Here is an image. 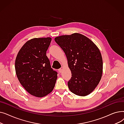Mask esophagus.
Returning a JSON list of instances; mask_svg holds the SVG:
<instances>
[{"instance_id":"1","label":"esophagus","mask_w":124,"mask_h":124,"mask_svg":"<svg viewBox=\"0 0 124 124\" xmlns=\"http://www.w3.org/2000/svg\"><path fill=\"white\" fill-rule=\"evenodd\" d=\"M58 71H59V73H61V72H62V68L59 69H58Z\"/></svg>"}]
</instances>
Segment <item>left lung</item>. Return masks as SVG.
Masks as SVG:
<instances>
[{
  "label": "left lung",
  "mask_w": 124,
  "mask_h": 124,
  "mask_svg": "<svg viewBox=\"0 0 124 124\" xmlns=\"http://www.w3.org/2000/svg\"><path fill=\"white\" fill-rule=\"evenodd\" d=\"M55 41L65 54L72 77L68 88L74 94L84 96L92 93L102 76L101 52L89 38L79 33L63 35Z\"/></svg>",
  "instance_id": "1"
}]
</instances>
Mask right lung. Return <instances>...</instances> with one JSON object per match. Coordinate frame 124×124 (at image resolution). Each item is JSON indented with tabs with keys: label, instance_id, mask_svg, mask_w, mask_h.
I'll use <instances>...</instances> for the list:
<instances>
[{
	"label": "right lung",
	"instance_id": "obj_1",
	"mask_svg": "<svg viewBox=\"0 0 124 124\" xmlns=\"http://www.w3.org/2000/svg\"><path fill=\"white\" fill-rule=\"evenodd\" d=\"M52 38H34L26 42L16 56L15 69L22 85L32 95L42 97L55 85L57 72L46 56Z\"/></svg>",
	"mask_w": 124,
	"mask_h": 124
}]
</instances>
